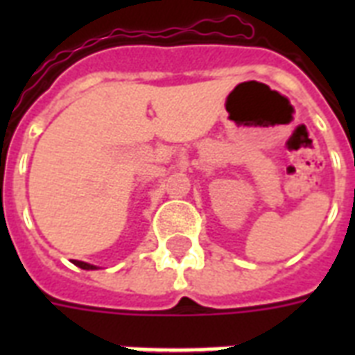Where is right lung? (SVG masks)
Returning <instances> with one entry per match:
<instances>
[{
	"mask_svg": "<svg viewBox=\"0 0 355 355\" xmlns=\"http://www.w3.org/2000/svg\"><path fill=\"white\" fill-rule=\"evenodd\" d=\"M73 263L77 265V267H80V269H85V270H96V269H99L97 265L86 263V261H79V259H73Z\"/></svg>",
	"mask_w": 355,
	"mask_h": 355,
	"instance_id": "right-lung-1",
	"label": "right lung"
}]
</instances>
